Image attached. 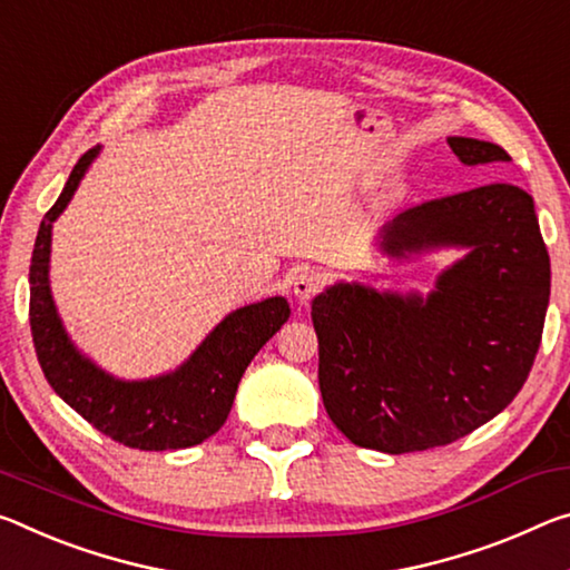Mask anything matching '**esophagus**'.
Here are the masks:
<instances>
[{"label": "esophagus", "instance_id": "obj_1", "mask_svg": "<svg viewBox=\"0 0 570 570\" xmlns=\"http://www.w3.org/2000/svg\"><path fill=\"white\" fill-rule=\"evenodd\" d=\"M294 294L299 302H309L312 296H317L324 286V278L317 274V271H309V268H302L299 274H294Z\"/></svg>", "mask_w": 570, "mask_h": 570}]
</instances>
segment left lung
<instances>
[{
    "mask_svg": "<svg viewBox=\"0 0 570 570\" xmlns=\"http://www.w3.org/2000/svg\"><path fill=\"white\" fill-rule=\"evenodd\" d=\"M464 165L510 161L492 141L449 137ZM464 246L419 294L337 284L312 304L324 409L352 444L409 454L446 446L508 409L543 340L550 258L535 205L510 183L405 210L385 228L393 256Z\"/></svg>",
    "mask_w": 570,
    "mask_h": 570,
    "instance_id": "obj_1",
    "label": "left lung"
}]
</instances>
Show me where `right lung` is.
Wrapping results in <instances>:
<instances>
[{
    "label": "right lung",
    "instance_id": "right-lung-1",
    "mask_svg": "<svg viewBox=\"0 0 570 570\" xmlns=\"http://www.w3.org/2000/svg\"><path fill=\"white\" fill-rule=\"evenodd\" d=\"M96 149L76 161L56 205L45 213L30 264V327L48 383L90 426L119 444L167 451L203 444L228 419L238 383L256 352L288 320L284 296L243 306L215 327L187 363L155 381L124 383L106 375L70 345L48 284L52 220L66 210Z\"/></svg>",
    "mask_w": 570,
    "mask_h": 570
}]
</instances>
